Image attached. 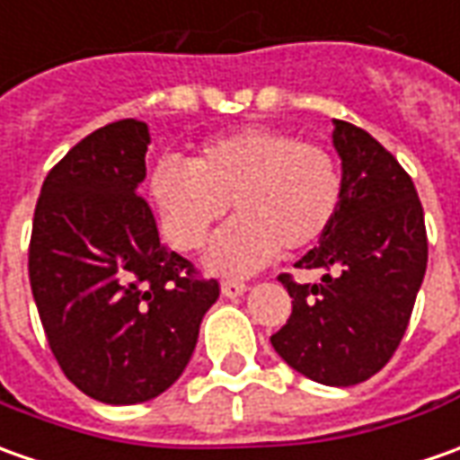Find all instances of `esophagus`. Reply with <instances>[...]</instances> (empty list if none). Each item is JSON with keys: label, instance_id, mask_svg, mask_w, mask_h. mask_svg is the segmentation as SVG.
<instances>
[{"label": "esophagus", "instance_id": "1", "mask_svg": "<svg viewBox=\"0 0 460 460\" xmlns=\"http://www.w3.org/2000/svg\"><path fill=\"white\" fill-rule=\"evenodd\" d=\"M246 289H249V287H246L243 282H231L229 279V282L221 284V295L229 296V299H234V296H242Z\"/></svg>", "mask_w": 460, "mask_h": 460}]
</instances>
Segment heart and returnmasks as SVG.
<instances>
[{"instance_id":"heart-1","label":"heart","mask_w":460,"mask_h":460,"mask_svg":"<svg viewBox=\"0 0 460 460\" xmlns=\"http://www.w3.org/2000/svg\"><path fill=\"white\" fill-rule=\"evenodd\" d=\"M148 196L168 242L196 252L226 211L236 214L206 254V267L242 277L279 252H302L332 226L342 176L314 143L274 128H243L208 140L181 164L165 158L148 178Z\"/></svg>"}]
</instances>
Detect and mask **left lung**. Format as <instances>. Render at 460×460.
<instances>
[{
    "mask_svg": "<svg viewBox=\"0 0 460 460\" xmlns=\"http://www.w3.org/2000/svg\"><path fill=\"white\" fill-rule=\"evenodd\" d=\"M332 123L340 211L320 246L295 264L320 270L322 279L279 277L292 314L271 348L309 380L349 387L383 370L401 345L426 274L428 239L423 206L401 164L358 125Z\"/></svg>",
    "mask_w": 460,
    "mask_h": 460,
    "instance_id": "1",
    "label": "left lung"
}]
</instances>
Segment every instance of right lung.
I'll list each match as a JSON object with an SVG mask.
<instances>
[{
	"label": "right lung",
	"mask_w": 460,
	"mask_h": 460,
	"mask_svg": "<svg viewBox=\"0 0 460 460\" xmlns=\"http://www.w3.org/2000/svg\"><path fill=\"white\" fill-rule=\"evenodd\" d=\"M148 125L98 128L47 173L34 208L30 284L67 380L108 405L158 398L186 370L218 299L161 246L146 178Z\"/></svg>",
	"instance_id": "right-lung-1"
}]
</instances>
